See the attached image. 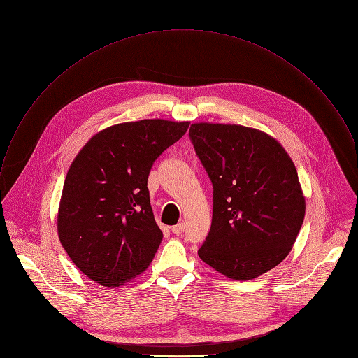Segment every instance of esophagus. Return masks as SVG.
Segmentation results:
<instances>
[{"label": "esophagus", "instance_id": "34e87169", "mask_svg": "<svg viewBox=\"0 0 358 358\" xmlns=\"http://www.w3.org/2000/svg\"><path fill=\"white\" fill-rule=\"evenodd\" d=\"M183 231H185V224H183V223H179V224H176V226L172 227V233L176 234V236L182 234Z\"/></svg>", "mask_w": 358, "mask_h": 358}]
</instances>
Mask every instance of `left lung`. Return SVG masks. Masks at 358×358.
Listing matches in <instances>:
<instances>
[{
	"label": "left lung",
	"mask_w": 358,
	"mask_h": 358,
	"mask_svg": "<svg viewBox=\"0 0 358 358\" xmlns=\"http://www.w3.org/2000/svg\"><path fill=\"white\" fill-rule=\"evenodd\" d=\"M189 136L213 183V219L199 257L236 280L287 257L305 219L296 168L268 134L236 124H192Z\"/></svg>",
	"instance_id": "left-lung-1"
}]
</instances>
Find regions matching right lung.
<instances>
[{"instance_id":"right-lung-1","label":"right lung","mask_w":358,"mask_h":358,"mask_svg":"<svg viewBox=\"0 0 358 358\" xmlns=\"http://www.w3.org/2000/svg\"><path fill=\"white\" fill-rule=\"evenodd\" d=\"M187 121L141 120L96 134L71 162L57 213L59 240L73 264L103 287L144 272L162 241L150 201L157 158Z\"/></svg>"}]
</instances>
